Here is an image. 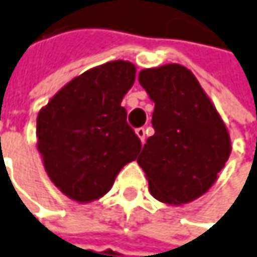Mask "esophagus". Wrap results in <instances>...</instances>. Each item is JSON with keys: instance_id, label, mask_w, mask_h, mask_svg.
Returning <instances> with one entry per match:
<instances>
[{"instance_id": "obj_1", "label": "esophagus", "mask_w": 257, "mask_h": 257, "mask_svg": "<svg viewBox=\"0 0 257 257\" xmlns=\"http://www.w3.org/2000/svg\"><path fill=\"white\" fill-rule=\"evenodd\" d=\"M135 132H137V135L140 137V140L144 143V140H146V128H143V126H141V128H137L135 129Z\"/></svg>"}]
</instances>
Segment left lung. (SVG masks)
<instances>
[{
    "instance_id": "left-lung-1",
    "label": "left lung",
    "mask_w": 257,
    "mask_h": 257,
    "mask_svg": "<svg viewBox=\"0 0 257 257\" xmlns=\"http://www.w3.org/2000/svg\"><path fill=\"white\" fill-rule=\"evenodd\" d=\"M138 81L154 101L152 125L137 162L153 197L182 204L204 194L231 153L225 123L196 76L166 64L140 72Z\"/></svg>"
}]
</instances>
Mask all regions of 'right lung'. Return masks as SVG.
Here are the masks:
<instances>
[{
    "mask_svg": "<svg viewBox=\"0 0 257 257\" xmlns=\"http://www.w3.org/2000/svg\"><path fill=\"white\" fill-rule=\"evenodd\" d=\"M134 82L132 63L108 61L72 79L39 111L38 150L67 197L85 203L104 196L137 159L141 141L120 105Z\"/></svg>",
    "mask_w": 257,
    "mask_h": 257,
    "instance_id": "obj_1",
    "label": "right lung"
}]
</instances>
